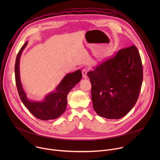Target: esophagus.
Wrapping results in <instances>:
<instances>
[{
	"instance_id": "esophagus-1",
	"label": "esophagus",
	"mask_w": 160,
	"mask_h": 160,
	"mask_svg": "<svg viewBox=\"0 0 160 160\" xmlns=\"http://www.w3.org/2000/svg\"><path fill=\"white\" fill-rule=\"evenodd\" d=\"M87 70H82V75H83V77L84 78H87Z\"/></svg>"
}]
</instances>
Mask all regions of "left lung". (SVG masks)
Wrapping results in <instances>:
<instances>
[{
	"label": "left lung",
	"instance_id": "8db88e82",
	"mask_svg": "<svg viewBox=\"0 0 160 160\" xmlns=\"http://www.w3.org/2000/svg\"><path fill=\"white\" fill-rule=\"evenodd\" d=\"M93 108L98 115L120 119L133 108L141 91L143 70L135 45L119 50L87 73Z\"/></svg>",
	"mask_w": 160,
	"mask_h": 160
}]
</instances>
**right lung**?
<instances>
[{"mask_svg": "<svg viewBox=\"0 0 160 160\" xmlns=\"http://www.w3.org/2000/svg\"><path fill=\"white\" fill-rule=\"evenodd\" d=\"M27 43L28 41L19 50L15 62V79L19 96L25 106L37 118L42 120L56 119L66 111L67 95L81 80L82 78V71L78 70L73 73H67L55 90L45 96L43 100L32 101L29 99L22 88L19 74L20 58Z\"/></svg>", "mask_w": 160, "mask_h": 160, "instance_id": "right-lung-1", "label": "right lung"}]
</instances>
